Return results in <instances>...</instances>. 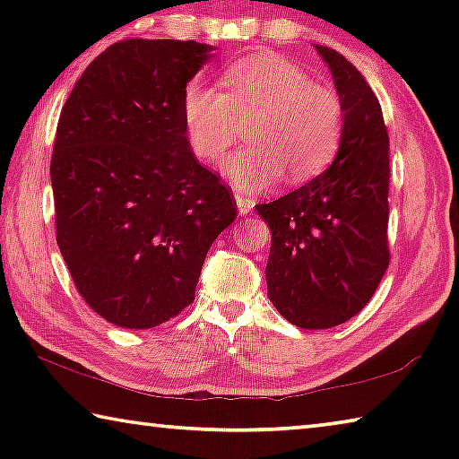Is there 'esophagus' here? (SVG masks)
<instances>
[{
	"label": "esophagus",
	"instance_id": "1",
	"mask_svg": "<svg viewBox=\"0 0 459 459\" xmlns=\"http://www.w3.org/2000/svg\"><path fill=\"white\" fill-rule=\"evenodd\" d=\"M235 200H237V206H238V214H240V216H245V214H248V212L253 211L255 202H253L251 198H247L243 192H237V194H235Z\"/></svg>",
	"mask_w": 459,
	"mask_h": 459
}]
</instances>
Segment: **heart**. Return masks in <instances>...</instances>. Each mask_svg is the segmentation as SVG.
<instances>
[{
  "label": "heart",
  "instance_id": "heart-1",
  "mask_svg": "<svg viewBox=\"0 0 459 459\" xmlns=\"http://www.w3.org/2000/svg\"><path fill=\"white\" fill-rule=\"evenodd\" d=\"M224 91L192 82L182 97L192 152L212 161L248 123L251 145L227 158L222 172L243 192L287 180L306 182L328 168L344 135V103L336 89L312 82L304 68L273 52L235 60L222 74Z\"/></svg>",
  "mask_w": 459,
  "mask_h": 459
}]
</instances>
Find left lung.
<instances>
[{"mask_svg":"<svg viewBox=\"0 0 459 459\" xmlns=\"http://www.w3.org/2000/svg\"><path fill=\"white\" fill-rule=\"evenodd\" d=\"M344 103L336 160L314 180L257 212L271 229L267 295L287 322L325 330L368 304L391 261L388 134L364 76L340 52L316 46Z\"/></svg>","mask_w":459,"mask_h":459,"instance_id":"obj_1","label":"left lung"}]
</instances>
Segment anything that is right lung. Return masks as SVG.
Listing matches in <instances>:
<instances>
[{
  "label": "right lung",
  "mask_w": 459,
  "mask_h": 459,
  "mask_svg": "<svg viewBox=\"0 0 459 459\" xmlns=\"http://www.w3.org/2000/svg\"><path fill=\"white\" fill-rule=\"evenodd\" d=\"M212 46L129 38L84 68L60 111L50 178L56 243L82 299L147 330L194 301L232 190L194 155L182 97Z\"/></svg>",
  "instance_id": "right-lung-1"
}]
</instances>
